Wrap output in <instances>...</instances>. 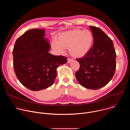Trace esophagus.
I'll return each instance as SVG.
<instances>
[{
	"mask_svg": "<svg viewBox=\"0 0 130 130\" xmlns=\"http://www.w3.org/2000/svg\"><path fill=\"white\" fill-rule=\"evenodd\" d=\"M72 61H73V60L71 59H67V62H68V63H71Z\"/></svg>",
	"mask_w": 130,
	"mask_h": 130,
	"instance_id": "esophagus-1",
	"label": "esophagus"
}]
</instances>
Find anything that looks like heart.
<instances>
[{
  "label": "heart",
  "mask_w": 130,
  "mask_h": 130,
  "mask_svg": "<svg viewBox=\"0 0 130 130\" xmlns=\"http://www.w3.org/2000/svg\"><path fill=\"white\" fill-rule=\"evenodd\" d=\"M93 42L94 36L90 31L74 29L60 33L57 41L52 42V48L60 54L69 48L73 57L81 58L88 53Z\"/></svg>",
  "instance_id": "1"
}]
</instances>
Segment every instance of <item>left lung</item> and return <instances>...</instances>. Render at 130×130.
Instances as JSON below:
<instances>
[{
	"instance_id": "1",
	"label": "left lung",
	"mask_w": 130,
	"mask_h": 130,
	"mask_svg": "<svg viewBox=\"0 0 130 130\" xmlns=\"http://www.w3.org/2000/svg\"><path fill=\"white\" fill-rule=\"evenodd\" d=\"M89 28L94 36L93 46L85 56L77 59L80 68L75 76L82 86L98 89L113 78L116 54L112 41L102 30L94 26Z\"/></svg>"
}]
</instances>
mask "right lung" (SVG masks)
<instances>
[{"label":"right lung","mask_w":130,"mask_h":130,"mask_svg":"<svg viewBox=\"0 0 130 130\" xmlns=\"http://www.w3.org/2000/svg\"><path fill=\"white\" fill-rule=\"evenodd\" d=\"M45 30L32 29L26 31L15 43L13 67L20 82L32 91L51 86L57 77V68L67 63V58L49 53V40Z\"/></svg>","instance_id":"add662e5"}]
</instances>
